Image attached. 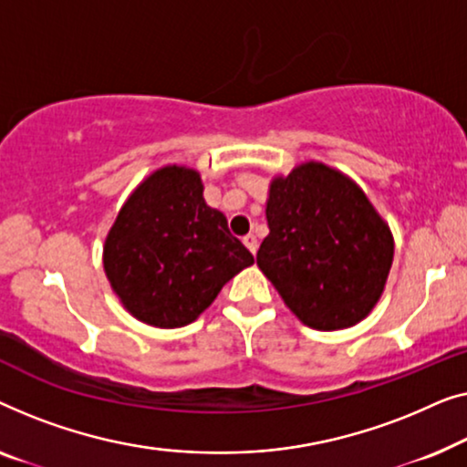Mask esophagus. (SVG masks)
<instances>
[{
  "label": "esophagus",
  "mask_w": 467,
  "mask_h": 467,
  "mask_svg": "<svg viewBox=\"0 0 467 467\" xmlns=\"http://www.w3.org/2000/svg\"><path fill=\"white\" fill-rule=\"evenodd\" d=\"M243 245H245L249 252L252 254H255L258 252V239H255L254 234H247V236H243Z\"/></svg>",
  "instance_id": "esophagus-1"
}]
</instances>
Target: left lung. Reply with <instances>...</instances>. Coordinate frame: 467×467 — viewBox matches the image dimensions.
I'll use <instances>...</instances> for the list:
<instances>
[{"instance_id": "left-lung-1", "label": "left lung", "mask_w": 467, "mask_h": 467, "mask_svg": "<svg viewBox=\"0 0 467 467\" xmlns=\"http://www.w3.org/2000/svg\"><path fill=\"white\" fill-rule=\"evenodd\" d=\"M260 271L313 330L356 326L377 305L393 262V236L364 190L324 162L275 177Z\"/></svg>"}]
</instances>
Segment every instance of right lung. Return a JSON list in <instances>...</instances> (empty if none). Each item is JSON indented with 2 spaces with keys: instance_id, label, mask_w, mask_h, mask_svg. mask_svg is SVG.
I'll list each match as a JSON object with an SVG mask.
<instances>
[{
  "instance_id": "obj_1",
  "label": "right lung",
  "mask_w": 467,
  "mask_h": 467,
  "mask_svg": "<svg viewBox=\"0 0 467 467\" xmlns=\"http://www.w3.org/2000/svg\"><path fill=\"white\" fill-rule=\"evenodd\" d=\"M254 265L224 213L202 199L194 169L169 165L124 202L103 245V268L124 308L154 327L192 324L226 281Z\"/></svg>"
}]
</instances>
